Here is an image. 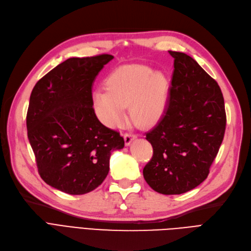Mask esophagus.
Returning a JSON list of instances; mask_svg holds the SVG:
<instances>
[{"mask_svg": "<svg viewBox=\"0 0 251 251\" xmlns=\"http://www.w3.org/2000/svg\"><path fill=\"white\" fill-rule=\"evenodd\" d=\"M135 137H136V135H135V134L129 133V132L125 133V134H124V141H125V145H126V146H129V145H130V144H131V142L134 140Z\"/></svg>", "mask_w": 251, "mask_h": 251, "instance_id": "34e87169", "label": "esophagus"}]
</instances>
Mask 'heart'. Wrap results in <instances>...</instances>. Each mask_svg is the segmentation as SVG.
<instances>
[{"label": "heart", "mask_w": 251, "mask_h": 251, "mask_svg": "<svg viewBox=\"0 0 251 251\" xmlns=\"http://www.w3.org/2000/svg\"><path fill=\"white\" fill-rule=\"evenodd\" d=\"M107 89H97L93 94V106L102 123L118 127L126 119L129 106L133 122L150 127L162 118L169 82L161 72L143 65H125L115 69L106 78Z\"/></svg>", "instance_id": "heart-1"}]
</instances>
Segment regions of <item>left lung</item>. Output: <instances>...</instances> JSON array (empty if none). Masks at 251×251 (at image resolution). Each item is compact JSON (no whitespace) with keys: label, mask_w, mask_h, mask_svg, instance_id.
I'll return each instance as SVG.
<instances>
[{"label":"left lung","mask_w":251,"mask_h":251,"mask_svg":"<svg viewBox=\"0 0 251 251\" xmlns=\"http://www.w3.org/2000/svg\"><path fill=\"white\" fill-rule=\"evenodd\" d=\"M169 52L175 70L168 105L146 133L153 156L143 174L153 190L181 194L207 179L224 141L226 116L216 80L186 53Z\"/></svg>","instance_id":"left-lung-1"}]
</instances>
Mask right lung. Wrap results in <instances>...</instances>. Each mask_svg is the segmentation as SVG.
Segmentation results:
<instances>
[{"instance_id": "right-lung-1", "label": "right lung", "mask_w": 251, "mask_h": 251, "mask_svg": "<svg viewBox=\"0 0 251 251\" xmlns=\"http://www.w3.org/2000/svg\"><path fill=\"white\" fill-rule=\"evenodd\" d=\"M114 57L70 58L37 81L26 114L27 137L42 180L68 194L97 188L114 150L124 148L118 131L100 123L92 85Z\"/></svg>"}]
</instances>
